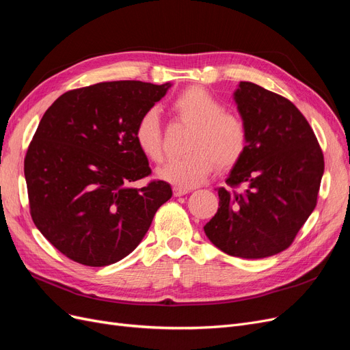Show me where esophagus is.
<instances>
[{"mask_svg": "<svg viewBox=\"0 0 350 350\" xmlns=\"http://www.w3.org/2000/svg\"><path fill=\"white\" fill-rule=\"evenodd\" d=\"M173 193H174V196H183V195L189 193V189H185V187H178V186H174V187H173Z\"/></svg>", "mask_w": 350, "mask_h": 350, "instance_id": "34e87169", "label": "esophagus"}]
</instances>
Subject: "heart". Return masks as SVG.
Masks as SVG:
<instances>
[{"instance_id":"heart-1","label":"heart","mask_w":350,"mask_h":350,"mask_svg":"<svg viewBox=\"0 0 350 350\" xmlns=\"http://www.w3.org/2000/svg\"><path fill=\"white\" fill-rule=\"evenodd\" d=\"M172 110L191 131L185 146L187 154L168 160L157 170L164 182L190 189L204 183L215 165L227 170L240 161L247 146L244 122L225 111L221 101L205 88H186L173 100ZM133 133L146 159L161 161V123L157 109L144 111Z\"/></svg>"}]
</instances>
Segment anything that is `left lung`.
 Returning a JSON list of instances; mask_svg holds the SVG:
<instances>
[{"instance_id":"8db88e82","label":"left lung","mask_w":350,"mask_h":350,"mask_svg":"<svg viewBox=\"0 0 350 350\" xmlns=\"http://www.w3.org/2000/svg\"><path fill=\"white\" fill-rule=\"evenodd\" d=\"M247 146L219 187V208L204 227L230 256L263 258L288 249L317 204L324 159L307 119L289 100L241 81L232 94Z\"/></svg>"}]
</instances>
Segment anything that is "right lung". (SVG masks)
I'll use <instances>...</instances> for the list:
<instances>
[{"mask_svg": "<svg viewBox=\"0 0 350 350\" xmlns=\"http://www.w3.org/2000/svg\"><path fill=\"white\" fill-rule=\"evenodd\" d=\"M173 84L110 81L72 90L44 111L25 159L33 222L55 249L85 266L132 253L172 186H132L151 173L135 141L145 110Z\"/></svg>", "mask_w": 350, "mask_h": 350, "instance_id": "right-lung-1", "label": "right lung"}]
</instances>
